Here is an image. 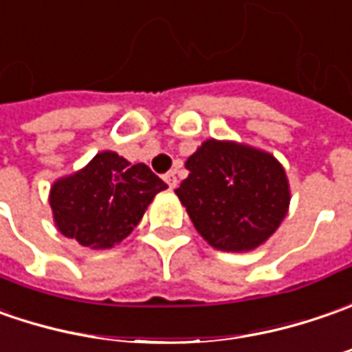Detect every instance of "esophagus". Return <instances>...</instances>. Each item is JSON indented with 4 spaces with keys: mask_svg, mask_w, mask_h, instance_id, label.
<instances>
[{
    "mask_svg": "<svg viewBox=\"0 0 352 352\" xmlns=\"http://www.w3.org/2000/svg\"><path fill=\"white\" fill-rule=\"evenodd\" d=\"M165 183L169 185V188H175L177 187L175 171H169V173H165Z\"/></svg>",
    "mask_w": 352,
    "mask_h": 352,
    "instance_id": "1",
    "label": "esophagus"
}]
</instances>
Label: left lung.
Here are the masks:
<instances>
[{"instance_id": "obj_1", "label": "left lung", "mask_w": 352, "mask_h": 352, "mask_svg": "<svg viewBox=\"0 0 352 352\" xmlns=\"http://www.w3.org/2000/svg\"><path fill=\"white\" fill-rule=\"evenodd\" d=\"M188 177L175 188L200 236L222 251H249L274 234L290 190L271 153L208 140L187 160Z\"/></svg>"}]
</instances>
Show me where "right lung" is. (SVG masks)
Here are the masks:
<instances>
[{"instance_id":"add662e5","label":"right lung","mask_w":352,"mask_h":352,"mask_svg":"<svg viewBox=\"0 0 352 352\" xmlns=\"http://www.w3.org/2000/svg\"><path fill=\"white\" fill-rule=\"evenodd\" d=\"M167 188L148 165L101 152L87 167L56 181L50 206L58 230L79 245L113 248L138 226L153 197Z\"/></svg>"}]
</instances>
